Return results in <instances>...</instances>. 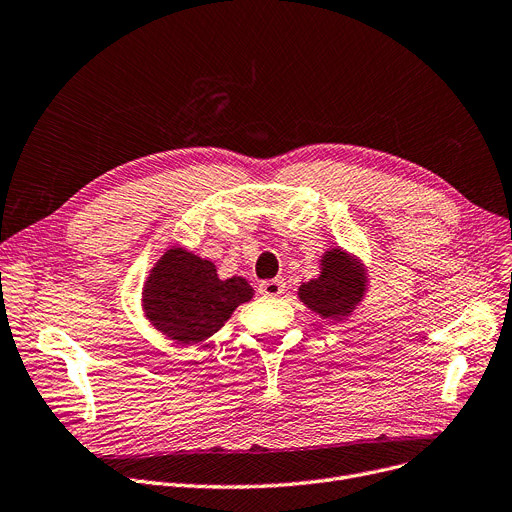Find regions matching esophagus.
Wrapping results in <instances>:
<instances>
[{
	"instance_id": "1",
	"label": "esophagus",
	"mask_w": 512,
	"mask_h": 512,
	"mask_svg": "<svg viewBox=\"0 0 512 512\" xmlns=\"http://www.w3.org/2000/svg\"><path fill=\"white\" fill-rule=\"evenodd\" d=\"M284 288H286V284H284L282 278L265 280V282L259 284V294H261V297H267V299H276L284 292Z\"/></svg>"
}]
</instances>
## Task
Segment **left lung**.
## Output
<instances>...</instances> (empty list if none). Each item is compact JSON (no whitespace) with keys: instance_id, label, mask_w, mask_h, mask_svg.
<instances>
[{"instance_id":"left-lung-1","label":"left lung","mask_w":512,"mask_h":512,"mask_svg":"<svg viewBox=\"0 0 512 512\" xmlns=\"http://www.w3.org/2000/svg\"><path fill=\"white\" fill-rule=\"evenodd\" d=\"M365 276L353 259L342 251H328L321 276L299 288L301 301L321 317H340L363 297Z\"/></svg>"}]
</instances>
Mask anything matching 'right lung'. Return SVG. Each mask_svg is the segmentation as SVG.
Here are the masks:
<instances>
[{"mask_svg":"<svg viewBox=\"0 0 512 512\" xmlns=\"http://www.w3.org/2000/svg\"><path fill=\"white\" fill-rule=\"evenodd\" d=\"M251 297L249 282L220 280L211 261L170 249L149 274L143 307L157 330L178 342L197 344L218 332L232 311Z\"/></svg>","mask_w":512,"mask_h":512,"instance_id":"right-lung-1","label":"right lung"}]
</instances>
